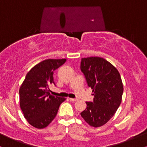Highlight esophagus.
<instances>
[{
    "label": "esophagus",
    "instance_id": "obj_1",
    "mask_svg": "<svg viewBox=\"0 0 147 147\" xmlns=\"http://www.w3.org/2000/svg\"><path fill=\"white\" fill-rule=\"evenodd\" d=\"M70 100L72 101V102H76L77 100V99H75V98H70Z\"/></svg>",
    "mask_w": 147,
    "mask_h": 147
}]
</instances>
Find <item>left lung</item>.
<instances>
[{
    "mask_svg": "<svg viewBox=\"0 0 147 147\" xmlns=\"http://www.w3.org/2000/svg\"><path fill=\"white\" fill-rule=\"evenodd\" d=\"M81 71L92 90L93 102H86L87 107L81 116L89 125L99 127L110 120L122 102L123 84L115 67L102 57L82 59Z\"/></svg>",
    "mask_w": 147,
    "mask_h": 147,
    "instance_id": "8db88e82",
    "label": "left lung"
}]
</instances>
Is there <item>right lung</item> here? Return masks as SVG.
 <instances>
[{
    "label": "right lung",
    "mask_w": 147,
    "mask_h": 147,
    "mask_svg": "<svg viewBox=\"0 0 147 147\" xmlns=\"http://www.w3.org/2000/svg\"><path fill=\"white\" fill-rule=\"evenodd\" d=\"M66 59H46L34 66L25 76L19 89L20 106L25 119L37 129L48 126L56 117L64 97L51 95L54 71Z\"/></svg>",
    "instance_id": "add662e5"
}]
</instances>
